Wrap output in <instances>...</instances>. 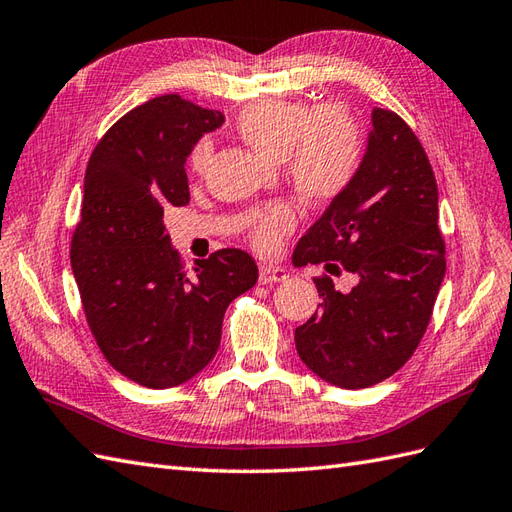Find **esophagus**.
I'll return each instance as SVG.
<instances>
[{"instance_id": "obj_1", "label": "esophagus", "mask_w": 512, "mask_h": 512, "mask_svg": "<svg viewBox=\"0 0 512 512\" xmlns=\"http://www.w3.org/2000/svg\"><path fill=\"white\" fill-rule=\"evenodd\" d=\"M287 279V272L279 266H270V264H261L259 266V281L261 283H279Z\"/></svg>"}]
</instances>
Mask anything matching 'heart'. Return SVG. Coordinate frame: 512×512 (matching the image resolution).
I'll return each instance as SVG.
<instances>
[{
  "label": "heart",
  "mask_w": 512,
  "mask_h": 512,
  "mask_svg": "<svg viewBox=\"0 0 512 512\" xmlns=\"http://www.w3.org/2000/svg\"><path fill=\"white\" fill-rule=\"evenodd\" d=\"M238 136L270 162H281L294 190L313 205L337 199L355 181L363 160V129L342 106L311 110L300 101L264 99L235 119ZM214 147L207 138L194 144L190 168L203 175ZM296 214L290 205H272L253 220V242L272 251L290 233Z\"/></svg>",
  "instance_id": "b5f03b06"
}]
</instances>
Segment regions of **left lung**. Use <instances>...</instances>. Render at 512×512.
I'll use <instances>...</instances> for the list:
<instances>
[{"instance_id": "1", "label": "left lung", "mask_w": 512, "mask_h": 512, "mask_svg": "<svg viewBox=\"0 0 512 512\" xmlns=\"http://www.w3.org/2000/svg\"><path fill=\"white\" fill-rule=\"evenodd\" d=\"M439 192L428 155L396 112L374 108L355 181L324 209L292 255L355 274L335 290L313 279L320 309L294 333L296 352L322 381L363 389L385 381L422 342L445 277Z\"/></svg>"}]
</instances>
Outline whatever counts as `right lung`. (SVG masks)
I'll use <instances>...</instances> for the list:
<instances>
[{"mask_svg": "<svg viewBox=\"0 0 512 512\" xmlns=\"http://www.w3.org/2000/svg\"><path fill=\"white\" fill-rule=\"evenodd\" d=\"M225 121L179 95L127 112L88 160L71 268L97 346L142 387L190 381L216 357L233 298L257 283L255 259L222 248L186 272L164 212L190 201L186 160Z\"/></svg>", "mask_w": 512, "mask_h": 512, "instance_id": "obj_1", "label": "right lung"}]
</instances>
